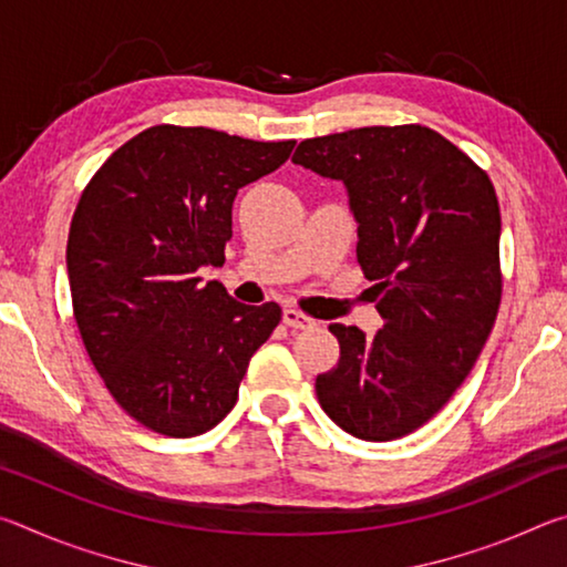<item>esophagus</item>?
I'll use <instances>...</instances> for the list:
<instances>
[{
  "label": "esophagus",
  "mask_w": 567,
  "mask_h": 567,
  "mask_svg": "<svg viewBox=\"0 0 567 567\" xmlns=\"http://www.w3.org/2000/svg\"><path fill=\"white\" fill-rule=\"evenodd\" d=\"M282 322L287 324V328H292V330H307V328H315V320L310 318V315H305L302 310H295V307H285V312H282Z\"/></svg>",
  "instance_id": "obj_1"
}]
</instances>
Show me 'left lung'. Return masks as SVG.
<instances>
[{"label": "left lung", "instance_id": "obj_1", "mask_svg": "<svg viewBox=\"0 0 567 567\" xmlns=\"http://www.w3.org/2000/svg\"><path fill=\"white\" fill-rule=\"evenodd\" d=\"M295 165L340 179L358 262L385 320L375 338L330 324L340 360L315 380L332 422L385 443L440 412L470 375L503 295L501 207L491 177L422 124L305 140Z\"/></svg>", "mask_w": 567, "mask_h": 567}]
</instances>
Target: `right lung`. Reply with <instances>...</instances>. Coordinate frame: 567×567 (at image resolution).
<instances>
[{"label": "right lung", "mask_w": 567, "mask_h": 567, "mask_svg": "<svg viewBox=\"0 0 567 567\" xmlns=\"http://www.w3.org/2000/svg\"><path fill=\"white\" fill-rule=\"evenodd\" d=\"M292 147L157 124L112 152L82 192L66 239L76 328L110 395L159 435L213 430L282 318L280 305L203 285L199 270L225 262L237 189Z\"/></svg>", "instance_id": "obj_1"}]
</instances>
